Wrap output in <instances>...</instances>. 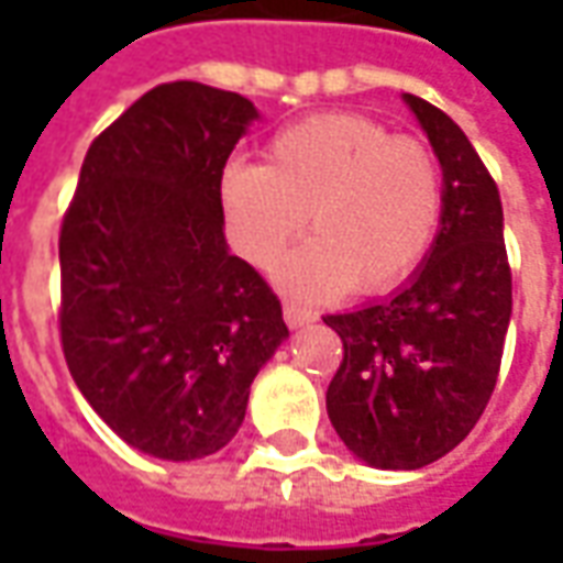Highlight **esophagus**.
Here are the masks:
<instances>
[{"mask_svg": "<svg viewBox=\"0 0 563 563\" xmlns=\"http://www.w3.org/2000/svg\"><path fill=\"white\" fill-rule=\"evenodd\" d=\"M283 319H286L289 329H305L310 322H317V313H313V310H305V307L286 305L283 307Z\"/></svg>", "mask_w": 563, "mask_h": 563, "instance_id": "34e87169", "label": "esophagus"}]
</instances>
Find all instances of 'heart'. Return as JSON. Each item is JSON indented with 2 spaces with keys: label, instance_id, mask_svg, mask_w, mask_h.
<instances>
[{
  "label": "heart",
  "instance_id": "1",
  "mask_svg": "<svg viewBox=\"0 0 563 563\" xmlns=\"http://www.w3.org/2000/svg\"><path fill=\"white\" fill-rule=\"evenodd\" d=\"M234 250L271 268L305 229L277 271L289 295L329 301L350 286L362 295L398 289L434 244L443 180L431 150L395 139L365 114H319L283 129L265 165L232 162L220 180Z\"/></svg>",
  "mask_w": 563,
  "mask_h": 563
}]
</instances>
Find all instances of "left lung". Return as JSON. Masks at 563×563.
<instances>
[{
  "label": "left lung",
  "instance_id": "left-lung-1",
  "mask_svg": "<svg viewBox=\"0 0 563 563\" xmlns=\"http://www.w3.org/2000/svg\"><path fill=\"white\" fill-rule=\"evenodd\" d=\"M404 102L443 168L434 244L391 298L325 317L343 341L329 419L379 471H419L471 434L495 391L512 313L497 184L452 117L410 92Z\"/></svg>",
  "mask_w": 563,
  "mask_h": 563
}]
</instances>
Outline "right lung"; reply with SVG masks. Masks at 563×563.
I'll use <instances>...</instances> for the list:
<instances>
[{
  "label": "right lung",
  "instance_id": "add662e5",
  "mask_svg": "<svg viewBox=\"0 0 563 563\" xmlns=\"http://www.w3.org/2000/svg\"><path fill=\"white\" fill-rule=\"evenodd\" d=\"M250 99L159 84L87 150L59 232V338L80 395L153 459L220 452L289 329L277 295L229 253L220 180Z\"/></svg>",
  "mask_w": 563,
  "mask_h": 563
}]
</instances>
